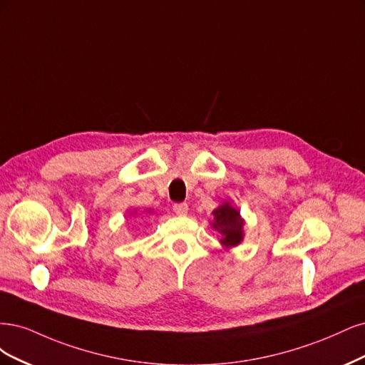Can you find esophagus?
Masks as SVG:
<instances>
[{"label": "esophagus", "instance_id": "34e87169", "mask_svg": "<svg viewBox=\"0 0 365 365\" xmlns=\"http://www.w3.org/2000/svg\"><path fill=\"white\" fill-rule=\"evenodd\" d=\"M173 210L178 215H186L187 210H190V207H187L186 203H178V205L173 206Z\"/></svg>", "mask_w": 365, "mask_h": 365}]
</instances>
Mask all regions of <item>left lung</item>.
<instances>
[{"instance_id": "left-lung-1", "label": "left lung", "mask_w": 365, "mask_h": 365, "mask_svg": "<svg viewBox=\"0 0 365 365\" xmlns=\"http://www.w3.org/2000/svg\"><path fill=\"white\" fill-rule=\"evenodd\" d=\"M212 215V227L221 233V245L226 249L237 247L244 238V220L240 215V210L229 202H225L214 210Z\"/></svg>"}]
</instances>
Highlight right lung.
Here are the masks:
<instances>
[{
    "label": "right lung",
    "mask_w": 365,
    "mask_h": 365,
    "mask_svg": "<svg viewBox=\"0 0 365 365\" xmlns=\"http://www.w3.org/2000/svg\"><path fill=\"white\" fill-rule=\"evenodd\" d=\"M148 212H150V210H148Z\"/></svg>",
    "instance_id": "obj_1"
}]
</instances>
